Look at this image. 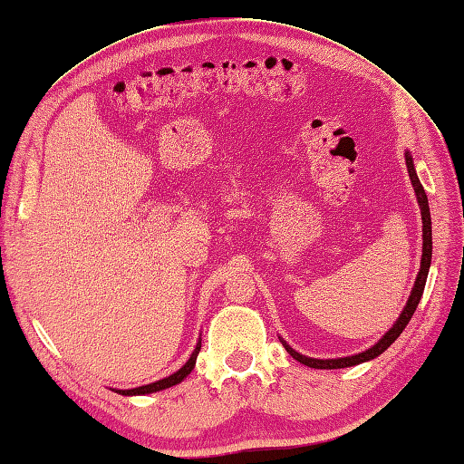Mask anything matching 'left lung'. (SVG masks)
<instances>
[{
	"mask_svg": "<svg viewBox=\"0 0 464 464\" xmlns=\"http://www.w3.org/2000/svg\"><path fill=\"white\" fill-rule=\"evenodd\" d=\"M404 157H406V168H409V176H411V181H412V188H414V191H416V199H418L420 213H422V222H424V230H422V232H424V234H422V237H424V246H422V265H420V273H418V276H416V283H414V288H412V292H411V298H409V302H406L404 310H402L401 317L397 319L395 325H392V327L383 334V339L379 341L377 344H373L370 350H366V353H360V354H356V356L334 358V360L307 358V356H302L300 353H296V350H292V348L283 341V346L286 348V353H288L294 360H298L300 363H304V366L317 368V370H339V368L356 366V363L373 360L375 356L385 353V350L399 339V334L404 331L406 325H409V321L412 319V315H414V312H416V307H418V304H420V298H422V294H424L426 278H428L430 263H431V218H430L428 195H426L422 184H420V179H418V176H416L412 157H411L409 152H406Z\"/></svg>",
	"mask_w": 464,
	"mask_h": 464,
	"instance_id": "obj_1",
	"label": "left lung"
}]
</instances>
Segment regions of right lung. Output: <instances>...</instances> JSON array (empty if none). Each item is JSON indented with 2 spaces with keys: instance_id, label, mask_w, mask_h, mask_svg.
Returning a JSON list of instances; mask_svg holds the SVG:
<instances>
[{
  "instance_id": "1",
  "label": "right lung",
  "mask_w": 464,
  "mask_h": 464,
  "mask_svg": "<svg viewBox=\"0 0 464 464\" xmlns=\"http://www.w3.org/2000/svg\"><path fill=\"white\" fill-rule=\"evenodd\" d=\"M199 350H201V341L198 343V346H195L191 358L186 362V366L179 368L176 373L160 379V382L149 383V385H143V387H135V389H123V391H116V392H120V395H125V397H128V395H147V392H157V391L168 389V387H172V385H178V383L181 382V379L188 377V375L191 373V370H193V366H195V360H198Z\"/></svg>"
}]
</instances>
